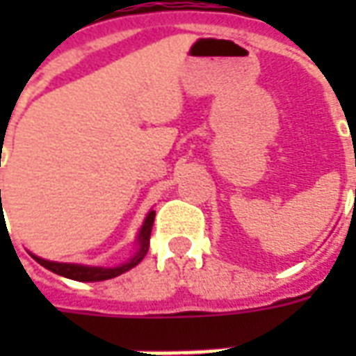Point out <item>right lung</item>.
Here are the masks:
<instances>
[{"label":"right lung","mask_w":356,"mask_h":356,"mask_svg":"<svg viewBox=\"0 0 356 356\" xmlns=\"http://www.w3.org/2000/svg\"><path fill=\"white\" fill-rule=\"evenodd\" d=\"M1 193V191H0ZM154 211H150L145 219V223L140 227L139 232V244L140 250L135 254V257H131L129 261L124 263L122 267L114 268H101V267H83V265H72V263H55L47 261V259H42V257H35L32 255L35 261L40 263L42 267L49 268L51 273L55 275L66 276V278H72V280H78V282H99V280H108V278H114V276L122 275L125 270H129L135 265H139L143 261V257L147 255L148 252V240H150V232H152V225H154Z\"/></svg>","instance_id":"add662e5"}]
</instances>
